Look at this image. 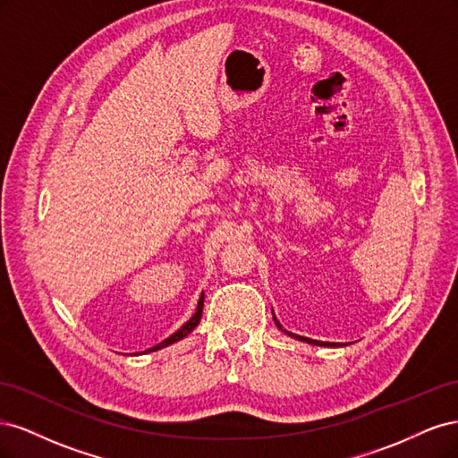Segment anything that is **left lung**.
Masks as SVG:
<instances>
[{
  "label": "left lung",
  "mask_w": 458,
  "mask_h": 458,
  "mask_svg": "<svg viewBox=\"0 0 458 458\" xmlns=\"http://www.w3.org/2000/svg\"><path fill=\"white\" fill-rule=\"evenodd\" d=\"M273 321H275V325H276V328H279L281 332H284V335H288L290 338H296V340H300V342H306V344H313V345H323V348H340L342 344H338V342H318V340H311V338H306V336H300V335H294V332H288V330H284L283 328V325L276 321V317H275V313H273Z\"/></svg>",
  "instance_id": "obj_1"
}]
</instances>
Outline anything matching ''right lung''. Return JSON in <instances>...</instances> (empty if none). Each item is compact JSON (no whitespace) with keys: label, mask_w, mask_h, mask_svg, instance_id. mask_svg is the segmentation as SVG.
<instances>
[{"label":"right lung","mask_w":458,"mask_h":458,"mask_svg":"<svg viewBox=\"0 0 458 458\" xmlns=\"http://www.w3.org/2000/svg\"><path fill=\"white\" fill-rule=\"evenodd\" d=\"M202 308H204V293H202V296H200V300H199V306H197V311H195V315H192L189 321L179 328L177 332H174V335L170 336V338H165L164 342H160V344H157L155 348H150V350H147V352H157V350H162V348H168V345H172V344H175V342H179V340H183L185 336H189L192 330H195L197 327H199V323H200V317H202ZM145 352V353H147Z\"/></svg>","instance_id":"1"}]
</instances>
